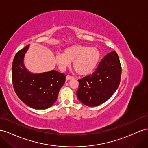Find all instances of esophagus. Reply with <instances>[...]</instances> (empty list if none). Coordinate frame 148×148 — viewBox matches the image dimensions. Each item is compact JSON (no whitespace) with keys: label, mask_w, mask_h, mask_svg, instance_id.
I'll return each mask as SVG.
<instances>
[{"label":"esophagus","mask_w":148,"mask_h":148,"mask_svg":"<svg viewBox=\"0 0 148 148\" xmlns=\"http://www.w3.org/2000/svg\"><path fill=\"white\" fill-rule=\"evenodd\" d=\"M74 78L73 77H71V76H69V75H67L66 77V81H68V80H70V79H73Z\"/></svg>","instance_id":"34e87169"}]
</instances>
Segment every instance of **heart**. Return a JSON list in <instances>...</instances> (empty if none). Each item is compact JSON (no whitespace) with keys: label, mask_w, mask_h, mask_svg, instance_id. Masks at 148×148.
Wrapping results in <instances>:
<instances>
[{"label":"heart","mask_w":148,"mask_h":148,"mask_svg":"<svg viewBox=\"0 0 148 148\" xmlns=\"http://www.w3.org/2000/svg\"><path fill=\"white\" fill-rule=\"evenodd\" d=\"M101 59V52L98 48L83 45H73L66 48L63 53H57L55 61L60 70L64 71L73 62L76 72L86 76L95 70Z\"/></svg>","instance_id":"heart-1"}]
</instances>
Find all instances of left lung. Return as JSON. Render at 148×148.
Instances as JSON below:
<instances>
[{
	"label": "left lung",
	"instance_id": "8db88e82",
	"mask_svg": "<svg viewBox=\"0 0 148 148\" xmlns=\"http://www.w3.org/2000/svg\"><path fill=\"white\" fill-rule=\"evenodd\" d=\"M121 73L122 67L117 52L109 53L100 62L92 75L78 80V100L89 107L105 102L117 89Z\"/></svg>",
	"mask_w": 148,
	"mask_h": 148
}]
</instances>
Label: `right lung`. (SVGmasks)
<instances>
[{
	"mask_svg": "<svg viewBox=\"0 0 148 148\" xmlns=\"http://www.w3.org/2000/svg\"><path fill=\"white\" fill-rule=\"evenodd\" d=\"M29 47V44L21 49L13 59V88L25 104L35 109H46L57 101L66 75L54 70L40 73L31 72L24 64V57Z\"/></svg>",
	"mask_w": 148,
	"mask_h": 148,
	"instance_id": "1",
	"label": "right lung"
}]
</instances>
